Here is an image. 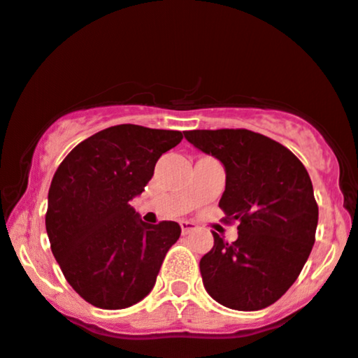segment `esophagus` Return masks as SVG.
Masks as SVG:
<instances>
[{
    "mask_svg": "<svg viewBox=\"0 0 358 358\" xmlns=\"http://www.w3.org/2000/svg\"><path fill=\"white\" fill-rule=\"evenodd\" d=\"M180 226H182V233L183 234H190V233H194L195 229H197V224L192 222V221H182V222H180Z\"/></svg>",
    "mask_w": 358,
    "mask_h": 358,
    "instance_id": "esophagus-1",
    "label": "esophagus"
}]
</instances>
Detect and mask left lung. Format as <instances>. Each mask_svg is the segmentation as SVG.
<instances>
[{
  "label": "left lung",
  "instance_id": "left-lung-1",
  "mask_svg": "<svg viewBox=\"0 0 358 358\" xmlns=\"http://www.w3.org/2000/svg\"><path fill=\"white\" fill-rule=\"evenodd\" d=\"M185 139L226 171L219 207L239 221L238 239L214 234L200 260L203 287L219 304L258 311L299 277L314 245L317 203L308 170L287 148L246 129L188 131Z\"/></svg>",
  "mask_w": 358,
  "mask_h": 358
}]
</instances>
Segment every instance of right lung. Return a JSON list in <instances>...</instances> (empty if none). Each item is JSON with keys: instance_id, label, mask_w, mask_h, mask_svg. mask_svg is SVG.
I'll return each mask as SVG.
<instances>
[{"instance_id": "1", "label": "right lung", "mask_w": 358, "mask_h": 358, "mask_svg": "<svg viewBox=\"0 0 358 358\" xmlns=\"http://www.w3.org/2000/svg\"><path fill=\"white\" fill-rule=\"evenodd\" d=\"M182 139L180 131L113 125L78 144L54 173L47 236L66 280L90 304L124 309L155 287L182 227L143 222L131 200Z\"/></svg>"}]
</instances>
